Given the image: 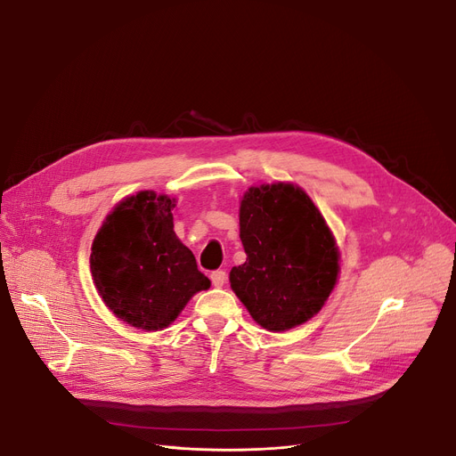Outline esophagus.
<instances>
[{"mask_svg": "<svg viewBox=\"0 0 456 456\" xmlns=\"http://www.w3.org/2000/svg\"><path fill=\"white\" fill-rule=\"evenodd\" d=\"M210 281H212V286H215V288H222L225 284V281H227V273L222 271V269L212 271L210 273Z\"/></svg>", "mask_w": 456, "mask_h": 456, "instance_id": "obj_1", "label": "esophagus"}]
</instances>
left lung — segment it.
<instances>
[{
    "mask_svg": "<svg viewBox=\"0 0 456 456\" xmlns=\"http://www.w3.org/2000/svg\"><path fill=\"white\" fill-rule=\"evenodd\" d=\"M248 260L231 288L269 331H286L324 306L339 273V251L319 208L291 183L251 187L240 203Z\"/></svg>",
    "mask_w": 456,
    "mask_h": 456,
    "instance_id": "8db88e82",
    "label": "left lung"
}]
</instances>
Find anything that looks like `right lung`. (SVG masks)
Listing matches in <instances>:
<instances>
[{
    "label": "right lung",
    "instance_id": "add662e5",
    "mask_svg": "<svg viewBox=\"0 0 456 456\" xmlns=\"http://www.w3.org/2000/svg\"><path fill=\"white\" fill-rule=\"evenodd\" d=\"M175 200L151 191L120 201L91 246V275L104 305L130 326L158 331L210 288L174 232Z\"/></svg>",
    "mask_w": 456,
    "mask_h": 456
}]
</instances>
